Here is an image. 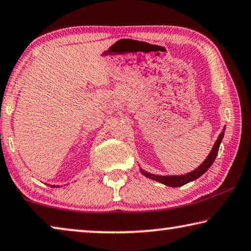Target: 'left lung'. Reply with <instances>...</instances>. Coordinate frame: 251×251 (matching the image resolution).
<instances>
[{"instance_id":"8db88e82","label":"left lung","mask_w":251,"mask_h":251,"mask_svg":"<svg viewBox=\"0 0 251 251\" xmlns=\"http://www.w3.org/2000/svg\"><path fill=\"white\" fill-rule=\"evenodd\" d=\"M225 129L226 126H224L223 131H221V133L218 135V139H217L215 145H213L212 149L210 151V153L208 154V157L204 159V161L200 164L198 168H196L194 171L189 172V174L186 175H179V176H158V175H153V174H150V172H148L146 170H143L142 168H140V171L141 174L147 176V178H149L151 180H154V181H158V182H161L163 184H166L168 187H172V188H176V187H181L183 184H186L188 182H191L194 181V180L198 179L199 176H202L204 172H206L209 168L212 166L213 161L216 160L217 154H218V150H219V147H220V143L223 141V138H224V134H225Z\"/></svg>"}]
</instances>
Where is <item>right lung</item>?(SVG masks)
<instances>
[{
    "instance_id": "obj_1",
    "label": "right lung",
    "mask_w": 251,
    "mask_h": 251,
    "mask_svg": "<svg viewBox=\"0 0 251 251\" xmlns=\"http://www.w3.org/2000/svg\"><path fill=\"white\" fill-rule=\"evenodd\" d=\"M49 186H51L52 188H59L60 186H55V184H49Z\"/></svg>"
}]
</instances>
